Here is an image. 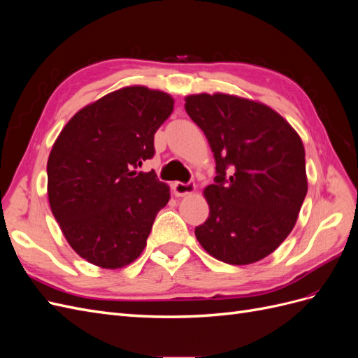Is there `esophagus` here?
<instances>
[{"mask_svg":"<svg viewBox=\"0 0 358 358\" xmlns=\"http://www.w3.org/2000/svg\"><path fill=\"white\" fill-rule=\"evenodd\" d=\"M173 191H175V194L178 197H183V196H188V194H192L194 191H196V183L194 182H175L173 183Z\"/></svg>","mask_w":358,"mask_h":358,"instance_id":"obj_1","label":"esophagus"}]
</instances>
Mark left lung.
I'll list each match as a JSON object with an SVG mask.
<instances>
[{
	"instance_id": "obj_1",
	"label": "left lung",
	"mask_w": 358,
	"mask_h": 358,
	"mask_svg": "<svg viewBox=\"0 0 358 358\" xmlns=\"http://www.w3.org/2000/svg\"><path fill=\"white\" fill-rule=\"evenodd\" d=\"M185 101L216 162L215 183L204 189L209 218L196 227L197 241L224 263L259 262L287 239L306 197L301 138L262 103L227 94Z\"/></svg>"
}]
</instances>
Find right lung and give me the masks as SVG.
<instances>
[{"label":"right lung","instance_id":"1","mask_svg":"<svg viewBox=\"0 0 358 358\" xmlns=\"http://www.w3.org/2000/svg\"><path fill=\"white\" fill-rule=\"evenodd\" d=\"M173 99L128 86L83 107L64 127L48 159L50 209L70 246L103 268L124 267L143 252L157 213L170 200L155 171L154 136Z\"/></svg>","mask_w":358,"mask_h":358}]
</instances>
